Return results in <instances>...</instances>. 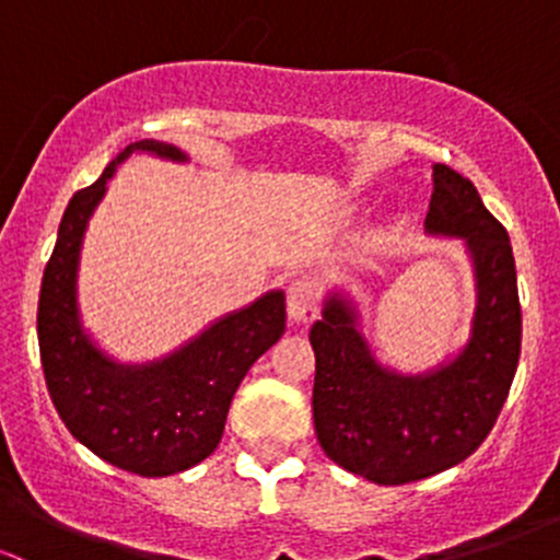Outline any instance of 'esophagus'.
Wrapping results in <instances>:
<instances>
[{
  "label": "esophagus",
  "mask_w": 560,
  "mask_h": 560,
  "mask_svg": "<svg viewBox=\"0 0 560 560\" xmlns=\"http://www.w3.org/2000/svg\"><path fill=\"white\" fill-rule=\"evenodd\" d=\"M287 314L295 325H308L319 314V292L312 279H295L287 287Z\"/></svg>",
  "instance_id": "obj_1"
}]
</instances>
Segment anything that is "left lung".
I'll use <instances>...</instances> for the list:
<instances>
[{
	"mask_svg": "<svg viewBox=\"0 0 560 560\" xmlns=\"http://www.w3.org/2000/svg\"><path fill=\"white\" fill-rule=\"evenodd\" d=\"M425 230L468 246L477 276L471 338L450 363L404 376L374 360L358 312L341 295L325 303L308 341L316 354L314 428L332 463L376 485H406L453 468L488 439L521 358L523 316L515 257L504 224L477 186L433 167Z\"/></svg>",
	"mask_w": 560,
	"mask_h": 560,
	"instance_id": "obj_1",
	"label": "left lung"
}]
</instances>
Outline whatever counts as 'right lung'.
<instances>
[{"instance_id": "right-lung-1", "label": "right lung", "mask_w": 560, "mask_h": 560, "mask_svg": "<svg viewBox=\"0 0 560 560\" xmlns=\"http://www.w3.org/2000/svg\"><path fill=\"white\" fill-rule=\"evenodd\" d=\"M138 151L186 160L175 145L140 140L127 145L92 186L72 195L39 287L37 338L45 385L67 431L110 466L140 477H167L217 450L235 389L254 360L281 338L287 312L284 292H268L149 365H118L94 347L78 316V254L107 178Z\"/></svg>"}]
</instances>
